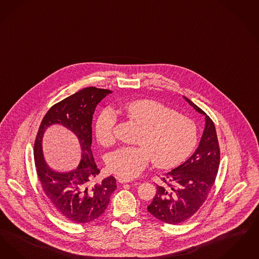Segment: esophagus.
<instances>
[{"instance_id": "1", "label": "esophagus", "mask_w": 259, "mask_h": 259, "mask_svg": "<svg viewBox=\"0 0 259 259\" xmlns=\"http://www.w3.org/2000/svg\"><path fill=\"white\" fill-rule=\"evenodd\" d=\"M134 179H131V178H125V177H120L118 178V182L121 183V184H124V183H131L133 182Z\"/></svg>"}]
</instances>
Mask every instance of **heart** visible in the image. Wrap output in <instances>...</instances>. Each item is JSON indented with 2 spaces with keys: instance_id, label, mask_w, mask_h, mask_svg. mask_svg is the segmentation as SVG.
<instances>
[{
  "instance_id": "1",
  "label": "heart",
  "mask_w": 259,
  "mask_h": 259,
  "mask_svg": "<svg viewBox=\"0 0 259 259\" xmlns=\"http://www.w3.org/2000/svg\"><path fill=\"white\" fill-rule=\"evenodd\" d=\"M120 108L143 131L138 139L142 147H122L109 155L107 166L117 175L127 178L137 176L151 158L160 168L175 166L191 154L196 144L197 128L194 123L158 101H128L121 104ZM116 122L117 114L110 107L99 114L96 135L102 146L114 143Z\"/></svg>"
}]
</instances>
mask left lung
Instances as JSON below:
<instances>
[{
    "instance_id": "left-lung-1",
    "label": "left lung",
    "mask_w": 259,
    "mask_h": 259,
    "mask_svg": "<svg viewBox=\"0 0 259 259\" xmlns=\"http://www.w3.org/2000/svg\"><path fill=\"white\" fill-rule=\"evenodd\" d=\"M191 107L204 116L199 145L185 162L167 172L157 185V192L148 212L169 225H178L191 218L202 205L214 185L220 165V147L213 121L191 100Z\"/></svg>"
}]
</instances>
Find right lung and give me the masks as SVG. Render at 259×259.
<instances>
[{
  "label": "right lung",
  "instance_id": "obj_1",
  "mask_svg": "<svg viewBox=\"0 0 259 259\" xmlns=\"http://www.w3.org/2000/svg\"><path fill=\"white\" fill-rule=\"evenodd\" d=\"M112 91L88 87L53 105L45 114L34 141L36 173L46 196L69 221L87 224L103 214L116 190V180L109 176L94 183L100 174L92 152V120L97 105ZM59 124L78 138L81 159L71 170L60 171L45 160L43 137L48 127Z\"/></svg>",
  "mask_w": 259,
  "mask_h": 259
}]
</instances>
